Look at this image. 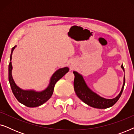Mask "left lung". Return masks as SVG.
<instances>
[{
    "instance_id": "obj_1",
    "label": "left lung",
    "mask_w": 134,
    "mask_h": 134,
    "mask_svg": "<svg viewBox=\"0 0 134 134\" xmlns=\"http://www.w3.org/2000/svg\"><path fill=\"white\" fill-rule=\"evenodd\" d=\"M121 68L124 71V68L122 65H121ZM73 73L74 74V88L77 96L83 102L92 107L104 109L111 107L118 101L123 91L124 84H125V77H124L123 85L120 94L116 98L109 99L102 98L96 93L93 92L87 87V84L84 81L83 77L81 75L76 71H74Z\"/></svg>"
}]
</instances>
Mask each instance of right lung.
<instances>
[{"label":"right lung","mask_w":134,"mask_h":134,"mask_svg":"<svg viewBox=\"0 0 134 134\" xmlns=\"http://www.w3.org/2000/svg\"><path fill=\"white\" fill-rule=\"evenodd\" d=\"M16 46L12 48V54L10 55V62L8 66V79L10 82L11 88L12 90L13 93L20 103L24 104L28 107H36L45 103L52 96L54 92V89L56 82L60 80L62 77L65 76V74L69 71L68 67L58 69L51 79L50 83L47 88L43 91L36 92L34 90H23L18 87L14 83L12 76V55L13 51Z\"/></svg>","instance_id":"right-lung-1"}]
</instances>
